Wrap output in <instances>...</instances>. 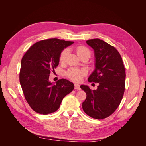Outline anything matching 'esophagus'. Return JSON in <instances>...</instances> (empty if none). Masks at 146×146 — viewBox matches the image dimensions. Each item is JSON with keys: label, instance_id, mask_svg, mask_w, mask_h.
<instances>
[{"label": "esophagus", "instance_id": "esophagus-1", "mask_svg": "<svg viewBox=\"0 0 146 146\" xmlns=\"http://www.w3.org/2000/svg\"><path fill=\"white\" fill-rule=\"evenodd\" d=\"M74 88L76 90H81L80 85H78V84H75V85H74Z\"/></svg>", "mask_w": 146, "mask_h": 146}]
</instances>
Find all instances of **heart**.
<instances>
[{
	"label": "heart",
	"instance_id": "obj_1",
	"mask_svg": "<svg viewBox=\"0 0 146 146\" xmlns=\"http://www.w3.org/2000/svg\"><path fill=\"white\" fill-rule=\"evenodd\" d=\"M68 50L67 48L64 49L61 52L59 57V60L60 63H64L66 61V57L68 55ZM76 52L80 58L82 56H86L90 58L91 55V52L90 49L84 46H79L76 48ZM86 72L84 69H80L76 68H70L66 72V76L75 82H80L83 78L86 76Z\"/></svg>",
	"mask_w": 146,
	"mask_h": 146
}]
</instances>
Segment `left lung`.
<instances>
[{
	"mask_svg": "<svg viewBox=\"0 0 146 146\" xmlns=\"http://www.w3.org/2000/svg\"><path fill=\"white\" fill-rule=\"evenodd\" d=\"M86 42L94 49L96 61V68L88 80L99 83V86L96 90H91L87 85L80 86L86 94L82 108L89 116L103 119L116 111L122 99L125 91V68L120 54L114 47L99 39Z\"/></svg>",
	"mask_w": 146,
	"mask_h": 146,
	"instance_id": "1",
	"label": "left lung"
}]
</instances>
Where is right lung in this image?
<instances>
[{
  "label": "right lung",
  "mask_w": 146,
  "mask_h": 146,
  "mask_svg": "<svg viewBox=\"0 0 146 146\" xmlns=\"http://www.w3.org/2000/svg\"><path fill=\"white\" fill-rule=\"evenodd\" d=\"M73 43L56 38L44 39L31 46L22 58L19 81L26 100L35 112H55L63 99L74 90V84L66 79L55 84L48 80L50 73L59 64L61 52Z\"/></svg>",
  "instance_id": "right-lung-1"
}]
</instances>
